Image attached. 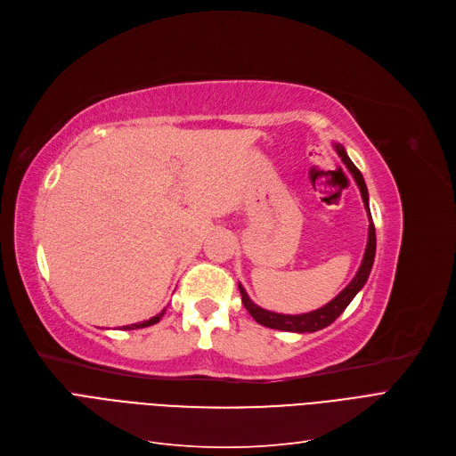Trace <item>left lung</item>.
<instances>
[{
    "label": "left lung",
    "instance_id": "obj_1",
    "mask_svg": "<svg viewBox=\"0 0 456 456\" xmlns=\"http://www.w3.org/2000/svg\"><path fill=\"white\" fill-rule=\"evenodd\" d=\"M334 150H336V154L341 158L343 165L349 168V172L353 175V178H354V182H356V185L360 189V194H362L363 208L367 211V219H370V230H367V245H365L363 259H362V264H360L354 278L349 281V286H346L339 295H336L329 302V305H324L319 310H314V312H308V314L284 315V314H276V312L265 310L262 306L254 305L252 298L245 291V288L240 284V291H241V298H243L245 308L256 319V322L264 324V327H267V329L286 330V332H298V334L322 330L324 327H329V324H332L345 312V308L351 305V300L365 286V281H367V278H370V273L373 269L375 252H377V235H375V224H373L371 211H370V192H367V185L363 182L362 172L356 168V165L351 161V158L346 156V150L339 142H334Z\"/></svg>",
    "mask_w": 456,
    "mask_h": 456
}]
</instances>
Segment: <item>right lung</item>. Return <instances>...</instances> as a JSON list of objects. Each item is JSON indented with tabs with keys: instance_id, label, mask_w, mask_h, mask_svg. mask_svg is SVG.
<instances>
[{
	"instance_id": "add662e5",
	"label": "right lung",
	"mask_w": 456,
	"mask_h": 456,
	"mask_svg": "<svg viewBox=\"0 0 456 456\" xmlns=\"http://www.w3.org/2000/svg\"><path fill=\"white\" fill-rule=\"evenodd\" d=\"M165 315V310L163 312H159L158 315H154V317H150L148 321H142V322H135V324H126V327H122V330H135V329H144V327H151V324H156V322H159V319Z\"/></svg>"
}]
</instances>
